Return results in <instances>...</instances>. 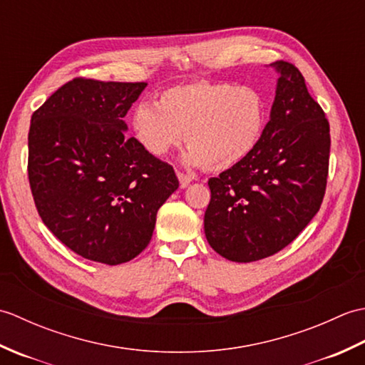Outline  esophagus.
<instances>
[{
	"label": "esophagus",
	"mask_w": 365,
	"mask_h": 365,
	"mask_svg": "<svg viewBox=\"0 0 365 365\" xmlns=\"http://www.w3.org/2000/svg\"><path fill=\"white\" fill-rule=\"evenodd\" d=\"M177 177H178V182H180V187H182V188H187L188 185L191 183V177L187 175V174L180 173V170H177Z\"/></svg>",
	"instance_id": "esophagus-1"
}]
</instances>
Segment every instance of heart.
I'll use <instances>...</instances> for the list:
<instances>
[{
  "instance_id": "b5f03b06",
  "label": "heart",
  "mask_w": 365,
  "mask_h": 365,
  "mask_svg": "<svg viewBox=\"0 0 365 365\" xmlns=\"http://www.w3.org/2000/svg\"><path fill=\"white\" fill-rule=\"evenodd\" d=\"M267 100L257 88L226 81H192L163 91L157 106L141 103L131 128L143 149L165 155L185 139V161L208 170H227L259 145L267 123Z\"/></svg>"
}]
</instances>
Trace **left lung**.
Returning <instances> with one entry per match:
<instances>
[{"label":"left lung","mask_w":365,"mask_h":365,"mask_svg":"<svg viewBox=\"0 0 365 365\" xmlns=\"http://www.w3.org/2000/svg\"><path fill=\"white\" fill-rule=\"evenodd\" d=\"M277 86L255 150L208 180L207 242L232 262H255L290 245L320 210L329 169V122L304 76L284 61L271 64Z\"/></svg>","instance_id":"1"}]
</instances>
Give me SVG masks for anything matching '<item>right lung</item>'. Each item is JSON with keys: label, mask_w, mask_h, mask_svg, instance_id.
I'll use <instances>...</instances> for the list:
<instances>
[{"label": "right lung", "mask_w": 365, "mask_h": 365, "mask_svg": "<svg viewBox=\"0 0 365 365\" xmlns=\"http://www.w3.org/2000/svg\"><path fill=\"white\" fill-rule=\"evenodd\" d=\"M147 83L73 78L34 111L28 177L38 215L81 257L119 265L149 245L178 188L168 163L128 138L123 118Z\"/></svg>", "instance_id": "add662e5"}]
</instances>
